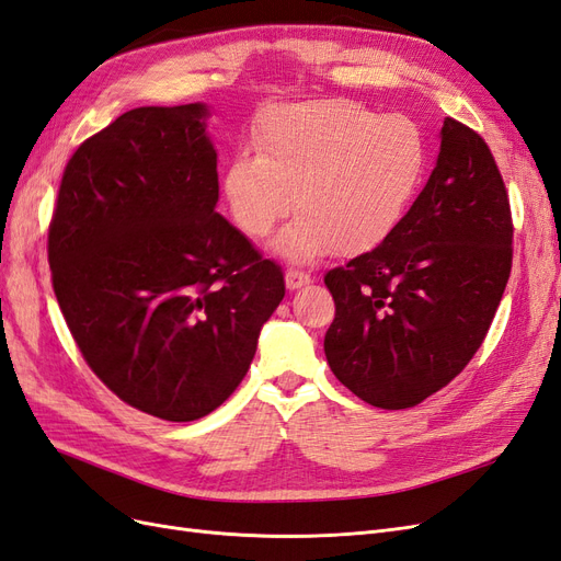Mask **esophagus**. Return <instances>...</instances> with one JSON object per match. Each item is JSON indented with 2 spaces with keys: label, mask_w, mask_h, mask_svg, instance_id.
I'll return each instance as SVG.
<instances>
[{
  "label": "esophagus",
  "mask_w": 561,
  "mask_h": 561,
  "mask_svg": "<svg viewBox=\"0 0 561 561\" xmlns=\"http://www.w3.org/2000/svg\"><path fill=\"white\" fill-rule=\"evenodd\" d=\"M311 283V276L304 274V271H297V268H287L285 271V285L287 290H299V287L309 285Z\"/></svg>",
  "instance_id": "esophagus-1"
}]
</instances>
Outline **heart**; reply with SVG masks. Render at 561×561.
Listing matches in <instances>:
<instances>
[{
	"mask_svg": "<svg viewBox=\"0 0 561 561\" xmlns=\"http://www.w3.org/2000/svg\"><path fill=\"white\" fill-rule=\"evenodd\" d=\"M252 154L222 173L233 225L262 239L295 208L274 250L316 262L336 248L360 254L396 231L426 168V140L402 114L377 116L342 98L268 107L252 133Z\"/></svg>",
	"mask_w": 561,
	"mask_h": 561,
	"instance_id": "1",
	"label": "heart"
}]
</instances>
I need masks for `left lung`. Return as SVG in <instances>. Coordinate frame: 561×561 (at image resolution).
Listing matches in <instances>:
<instances>
[{"label": "left lung", "instance_id": "1", "mask_svg": "<svg viewBox=\"0 0 561 561\" xmlns=\"http://www.w3.org/2000/svg\"><path fill=\"white\" fill-rule=\"evenodd\" d=\"M433 173L388 239L328 271L334 377L381 410L437 393L484 342L513 266L499 165L472 128L445 118Z\"/></svg>", "mask_w": 561, "mask_h": 561}]
</instances>
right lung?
Returning <instances> with one entry per match:
<instances>
[{
	"instance_id": "1",
	"label": "right lung",
	"mask_w": 561,
	"mask_h": 561,
	"mask_svg": "<svg viewBox=\"0 0 561 561\" xmlns=\"http://www.w3.org/2000/svg\"><path fill=\"white\" fill-rule=\"evenodd\" d=\"M208 105L138 107L83 142L48 227L54 290L83 360L165 421L217 410L285 297L278 264L215 213Z\"/></svg>"
}]
</instances>
